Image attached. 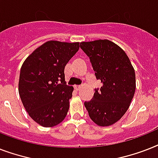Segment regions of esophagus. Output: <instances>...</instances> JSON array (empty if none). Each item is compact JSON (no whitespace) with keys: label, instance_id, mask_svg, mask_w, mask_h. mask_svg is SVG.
<instances>
[{"label":"esophagus","instance_id":"esophagus-1","mask_svg":"<svg viewBox=\"0 0 158 158\" xmlns=\"http://www.w3.org/2000/svg\"><path fill=\"white\" fill-rule=\"evenodd\" d=\"M74 89H75V91H79V89H81V87H80V86H76V85H75V86H74Z\"/></svg>","mask_w":158,"mask_h":158}]
</instances>
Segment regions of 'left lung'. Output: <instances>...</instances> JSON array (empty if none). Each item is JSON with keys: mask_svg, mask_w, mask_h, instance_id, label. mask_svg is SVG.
Returning a JSON list of instances; mask_svg holds the SVG:
<instances>
[{"mask_svg": "<svg viewBox=\"0 0 158 158\" xmlns=\"http://www.w3.org/2000/svg\"><path fill=\"white\" fill-rule=\"evenodd\" d=\"M80 48L102 84L91 101L84 102L89 117L99 126L113 125L125 115L135 95V69L125 51L110 40L83 42Z\"/></svg>", "mask_w": 158, "mask_h": 158, "instance_id": "obj_1", "label": "left lung"}]
</instances>
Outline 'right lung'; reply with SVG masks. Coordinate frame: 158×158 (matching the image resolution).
Masks as SVG:
<instances>
[{
  "mask_svg": "<svg viewBox=\"0 0 158 158\" xmlns=\"http://www.w3.org/2000/svg\"><path fill=\"white\" fill-rule=\"evenodd\" d=\"M79 49V43L48 41L23 61L19 94L26 111L43 127L63 121L74 88L64 82V66Z\"/></svg>",
  "mask_w": 158,
  "mask_h": 158,
  "instance_id": "1",
  "label": "right lung"
}]
</instances>
